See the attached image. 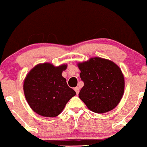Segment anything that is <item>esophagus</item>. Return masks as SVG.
Instances as JSON below:
<instances>
[{
    "mask_svg": "<svg viewBox=\"0 0 147 147\" xmlns=\"http://www.w3.org/2000/svg\"><path fill=\"white\" fill-rule=\"evenodd\" d=\"M79 89H80L79 87H78V86L74 88V90H75L76 94H78L79 93Z\"/></svg>",
    "mask_w": 147,
    "mask_h": 147,
    "instance_id": "1",
    "label": "esophagus"
}]
</instances>
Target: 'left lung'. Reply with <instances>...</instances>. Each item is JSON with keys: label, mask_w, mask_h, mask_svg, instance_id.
<instances>
[{"label": "left lung", "mask_w": 147, "mask_h": 147, "mask_svg": "<svg viewBox=\"0 0 147 147\" xmlns=\"http://www.w3.org/2000/svg\"><path fill=\"white\" fill-rule=\"evenodd\" d=\"M77 65L84 82L78 97L87 108L97 113L114 109L121 101L125 88L124 76L119 66L98 57Z\"/></svg>", "instance_id": "obj_1"}]
</instances>
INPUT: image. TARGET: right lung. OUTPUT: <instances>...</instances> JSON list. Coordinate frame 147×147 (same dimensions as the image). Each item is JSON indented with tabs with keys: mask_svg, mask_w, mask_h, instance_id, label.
<instances>
[{
	"mask_svg": "<svg viewBox=\"0 0 147 147\" xmlns=\"http://www.w3.org/2000/svg\"><path fill=\"white\" fill-rule=\"evenodd\" d=\"M67 67V64L55 67L49 63H40L26 75L23 87L25 98L30 108L38 115L56 117L76 95L62 76Z\"/></svg>",
	"mask_w": 147,
	"mask_h": 147,
	"instance_id": "obj_1",
	"label": "right lung"
}]
</instances>
